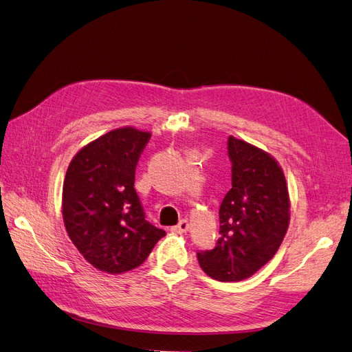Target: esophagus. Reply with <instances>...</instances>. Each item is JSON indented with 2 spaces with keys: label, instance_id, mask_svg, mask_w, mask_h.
<instances>
[{
  "label": "esophagus",
  "instance_id": "obj_1",
  "mask_svg": "<svg viewBox=\"0 0 352 352\" xmlns=\"http://www.w3.org/2000/svg\"><path fill=\"white\" fill-rule=\"evenodd\" d=\"M188 228H190L188 221H187V219H183V221L178 222V225L174 226L173 231H174V232H178V234H184V232L188 231Z\"/></svg>",
  "mask_w": 352,
  "mask_h": 352
}]
</instances>
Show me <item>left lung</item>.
<instances>
[{
    "instance_id": "8db88e82",
    "label": "left lung",
    "mask_w": 352,
    "mask_h": 352,
    "mask_svg": "<svg viewBox=\"0 0 352 352\" xmlns=\"http://www.w3.org/2000/svg\"><path fill=\"white\" fill-rule=\"evenodd\" d=\"M232 187L219 208V240L197 253L205 274L221 282L250 278L275 256L289 225L287 179L267 152L230 135Z\"/></svg>"
}]
</instances>
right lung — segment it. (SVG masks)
<instances>
[{"instance_id": "add662e5", "label": "right lung", "mask_w": 352, "mask_h": 352, "mask_svg": "<svg viewBox=\"0 0 352 352\" xmlns=\"http://www.w3.org/2000/svg\"><path fill=\"white\" fill-rule=\"evenodd\" d=\"M134 127L112 130L78 151L63 186L67 234L94 267L120 275L140 266L165 231L144 219L134 190L139 157L151 139Z\"/></svg>"}]
</instances>
